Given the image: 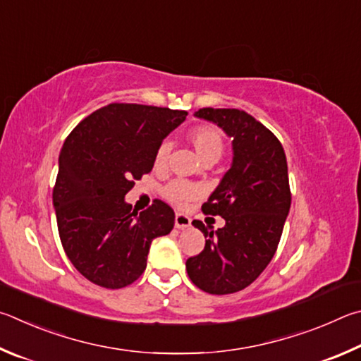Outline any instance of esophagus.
<instances>
[{
    "mask_svg": "<svg viewBox=\"0 0 361 361\" xmlns=\"http://www.w3.org/2000/svg\"><path fill=\"white\" fill-rule=\"evenodd\" d=\"M174 225H176V228H179V230L188 228V226L192 225V219L188 217V216H185V214L177 212L176 217H174Z\"/></svg>",
    "mask_w": 361,
    "mask_h": 361,
    "instance_id": "1",
    "label": "esophagus"
}]
</instances>
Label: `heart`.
I'll return each mask as SVG.
<instances>
[{
  "label": "heart",
  "mask_w": 361,
  "mask_h": 361,
  "mask_svg": "<svg viewBox=\"0 0 361 361\" xmlns=\"http://www.w3.org/2000/svg\"><path fill=\"white\" fill-rule=\"evenodd\" d=\"M188 141L192 142L195 150L198 152L201 160L204 163H216L225 152V139L222 131L216 125H198L188 131ZM171 154V142L163 141L155 150V166L163 168L166 164ZM201 193V188L184 179L171 180L169 184L161 188V195L169 203L184 206L188 201L197 200Z\"/></svg>",
  "instance_id": "1"
}]
</instances>
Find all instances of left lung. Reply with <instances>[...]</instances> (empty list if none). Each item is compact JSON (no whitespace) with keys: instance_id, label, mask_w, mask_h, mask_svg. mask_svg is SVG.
Wrapping results in <instances>:
<instances>
[{"instance_id":"left-lung-1","label":"left lung","mask_w":361,"mask_h":361,"mask_svg":"<svg viewBox=\"0 0 361 361\" xmlns=\"http://www.w3.org/2000/svg\"><path fill=\"white\" fill-rule=\"evenodd\" d=\"M197 117L211 120L233 137V164L209 200L206 216L225 226L212 231L201 222L203 252L185 263L190 281L203 292L228 295L249 287L274 257L292 204L286 152L279 139L250 114L203 107Z\"/></svg>"}]
</instances>
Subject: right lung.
Returning <instances> with one entry per match:
<instances>
[{"label": "right lung", "instance_id": "add662e5", "mask_svg": "<svg viewBox=\"0 0 361 361\" xmlns=\"http://www.w3.org/2000/svg\"><path fill=\"white\" fill-rule=\"evenodd\" d=\"M187 117L168 107L112 103L69 133L59 158L54 206L74 268L104 288H123L147 267L150 243L174 226V211L154 200L139 212L125 203L154 168L155 150Z\"/></svg>", "mask_w": 361, "mask_h": 361}]
</instances>
